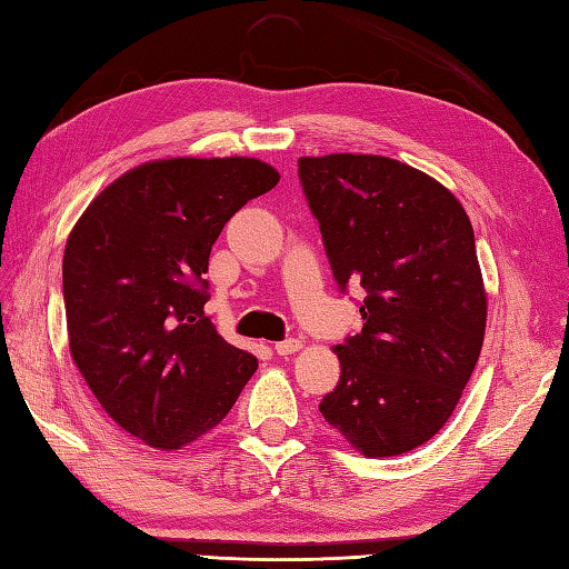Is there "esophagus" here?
Returning a JSON list of instances; mask_svg holds the SVG:
<instances>
[{
	"mask_svg": "<svg viewBox=\"0 0 569 569\" xmlns=\"http://www.w3.org/2000/svg\"><path fill=\"white\" fill-rule=\"evenodd\" d=\"M300 347H303V342L296 340V337H291V340L276 342V347H273V349H276V355H278V357H288V355H296Z\"/></svg>",
	"mask_w": 569,
	"mask_h": 569,
	"instance_id": "esophagus-1",
	"label": "esophagus"
}]
</instances>
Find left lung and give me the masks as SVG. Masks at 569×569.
Returning a JSON list of instances; mask_svg holds the SVG:
<instances>
[{
  "label": "left lung",
  "mask_w": 569,
  "mask_h": 569,
  "mask_svg": "<svg viewBox=\"0 0 569 569\" xmlns=\"http://www.w3.org/2000/svg\"><path fill=\"white\" fill-rule=\"evenodd\" d=\"M298 178L337 286L367 293L320 413L361 455H403L452 416L485 342L475 229L450 190L386 156H306Z\"/></svg>",
  "instance_id": "obj_1"
}]
</instances>
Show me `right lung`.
<instances>
[{
    "label": "right lung",
    "mask_w": 569,
    "mask_h": 569,
    "mask_svg": "<svg viewBox=\"0 0 569 569\" xmlns=\"http://www.w3.org/2000/svg\"><path fill=\"white\" fill-rule=\"evenodd\" d=\"M281 176L269 163L163 159L94 198L63 253L70 357L119 428L180 450L220 426L259 361L204 316L212 244Z\"/></svg>",
    "instance_id": "add662e5"
}]
</instances>
